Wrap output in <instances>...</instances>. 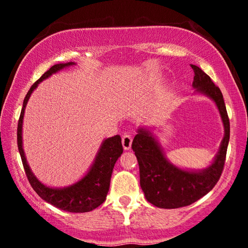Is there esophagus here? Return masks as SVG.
<instances>
[{
    "mask_svg": "<svg viewBox=\"0 0 248 248\" xmlns=\"http://www.w3.org/2000/svg\"><path fill=\"white\" fill-rule=\"evenodd\" d=\"M131 144H132V137L131 134L129 133H124L123 136V146L124 150H129L131 148Z\"/></svg>",
    "mask_w": 248,
    "mask_h": 248,
    "instance_id": "obj_1",
    "label": "esophagus"
}]
</instances>
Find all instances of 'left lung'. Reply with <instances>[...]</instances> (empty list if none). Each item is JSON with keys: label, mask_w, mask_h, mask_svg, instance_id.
I'll list each match as a JSON object with an SVG mask.
<instances>
[{"label": "left lung", "mask_w": 248, "mask_h": 248, "mask_svg": "<svg viewBox=\"0 0 248 248\" xmlns=\"http://www.w3.org/2000/svg\"><path fill=\"white\" fill-rule=\"evenodd\" d=\"M195 72L192 85L215 100L224 124V138L215 162L201 171H187L171 165L149 131L139 129L132 141L140 170V185L146 200L155 207L176 209L186 207L202 198L216 186L223 171L230 140V120L221 91L199 66L191 64Z\"/></svg>", "instance_id": "obj_1"}]
</instances>
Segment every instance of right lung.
Returning a JSON list of instances; mask_svg holds the SVG:
<instances>
[{"mask_svg":"<svg viewBox=\"0 0 248 248\" xmlns=\"http://www.w3.org/2000/svg\"><path fill=\"white\" fill-rule=\"evenodd\" d=\"M72 64H74L72 62L54 64L47 71V72H45L43 74V77H41L38 81L33 83L31 89H29L28 93L25 96L23 108L22 111H20V116L18 119L17 146L28 182L31 185L32 189L38 194L40 198L47 201L50 204L54 205V207L64 210V211L83 213L96 209L106 200V196L109 190V185H110V178L115 163L124 152L120 136H115L105 140L102 146H100L99 152L97 154V156H96L93 166H92L89 173L85 175V177H83L79 182L74 184L73 186L63 188V189H61V188L60 189H54V188H49L47 186H45L44 184H41L39 180L33 176L26 162V157H25L22 143V127L24 111L25 107H26V104L28 102L29 96L32 93V91L35 90L37 85H38L41 81H44L45 78H47L50 75L58 72V71H60L61 69L65 68V66Z\"/></svg>","mask_w":248,"mask_h":248,"instance_id":"right-lung-1","label":"right lung"}]
</instances>
